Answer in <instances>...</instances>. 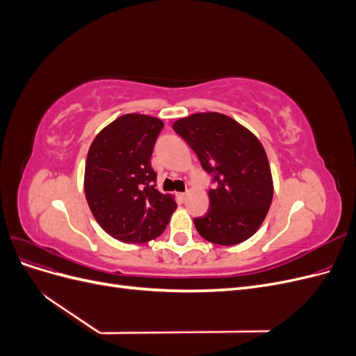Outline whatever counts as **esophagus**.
<instances>
[{
	"label": "esophagus",
	"mask_w": 356,
	"mask_h": 356,
	"mask_svg": "<svg viewBox=\"0 0 356 356\" xmlns=\"http://www.w3.org/2000/svg\"><path fill=\"white\" fill-rule=\"evenodd\" d=\"M179 197H181L182 200H186V199L188 197V191H186V193H179Z\"/></svg>",
	"instance_id": "1"
}]
</instances>
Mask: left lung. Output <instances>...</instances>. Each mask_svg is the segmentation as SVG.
<instances>
[{
    "instance_id": "1",
    "label": "left lung",
    "mask_w": 356,
    "mask_h": 356,
    "mask_svg": "<svg viewBox=\"0 0 356 356\" xmlns=\"http://www.w3.org/2000/svg\"><path fill=\"white\" fill-rule=\"evenodd\" d=\"M172 127L217 182L208 191V212L195 218L199 234L225 246L250 239L260 229L273 199L272 170L260 139L221 113L191 114L178 118Z\"/></svg>"
}]
</instances>
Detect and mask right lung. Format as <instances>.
<instances>
[{
  "instance_id": "1",
  "label": "right lung",
  "mask_w": 356,
  "mask_h": 356,
  "mask_svg": "<svg viewBox=\"0 0 356 356\" xmlns=\"http://www.w3.org/2000/svg\"><path fill=\"white\" fill-rule=\"evenodd\" d=\"M163 122L123 114L95 136L84 166V195L95 220L111 238L144 243L165 232L177 209L174 195L156 187L152 153Z\"/></svg>"
}]
</instances>
